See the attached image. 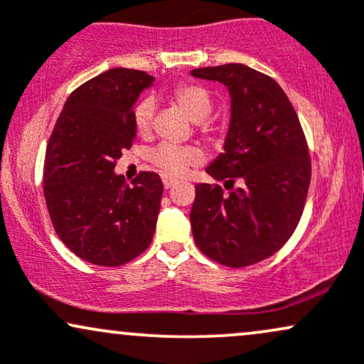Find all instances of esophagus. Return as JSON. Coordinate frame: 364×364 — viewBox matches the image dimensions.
Segmentation results:
<instances>
[{"mask_svg":"<svg viewBox=\"0 0 364 364\" xmlns=\"http://www.w3.org/2000/svg\"><path fill=\"white\" fill-rule=\"evenodd\" d=\"M174 183H176V181H174V179H171V178H162V185H164V188H166V190H169V188H173L174 186Z\"/></svg>","mask_w":364,"mask_h":364,"instance_id":"1","label":"esophagus"}]
</instances>
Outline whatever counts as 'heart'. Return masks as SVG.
<instances>
[{
    "label": "heart",
    "mask_w": 364,
    "mask_h": 364,
    "mask_svg": "<svg viewBox=\"0 0 364 364\" xmlns=\"http://www.w3.org/2000/svg\"><path fill=\"white\" fill-rule=\"evenodd\" d=\"M173 102L195 123H202L210 116L214 109L212 94L198 83H181L173 90L171 95ZM154 101L145 97L136 102L133 107V127L139 135H147L152 128ZM150 162L161 171L162 174L171 178H181L191 168H196L203 162V152L195 145L188 147H174V145L162 144L150 152Z\"/></svg>",
    "instance_id": "heart-1"
}]
</instances>
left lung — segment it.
<instances>
[{
	"instance_id": "1",
	"label": "left lung",
	"mask_w": 364,
	"mask_h": 364,
	"mask_svg": "<svg viewBox=\"0 0 364 364\" xmlns=\"http://www.w3.org/2000/svg\"><path fill=\"white\" fill-rule=\"evenodd\" d=\"M190 73L224 83L231 95L224 152L207 173L232 191L224 195L219 185L207 183L195 186L193 240L217 263L253 265L279 252L301 219L311 179L306 139L274 78L240 63Z\"/></svg>"
}]
</instances>
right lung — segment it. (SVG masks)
I'll list each match as a JSON object with an SVG mask.
<instances>
[{"mask_svg": "<svg viewBox=\"0 0 364 364\" xmlns=\"http://www.w3.org/2000/svg\"><path fill=\"white\" fill-rule=\"evenodd\" d=\"M154 77L112 68L70 94L49 136L44 198L56 235L82 260L119 267L149 248L164 186L144 171L132 181L114 173L136 129L133 106Z\"/></svg>", "mask_w": 364, "mask_h": 364, "instance_id": "obj_1", "label": "right lung"}]
</instances>
